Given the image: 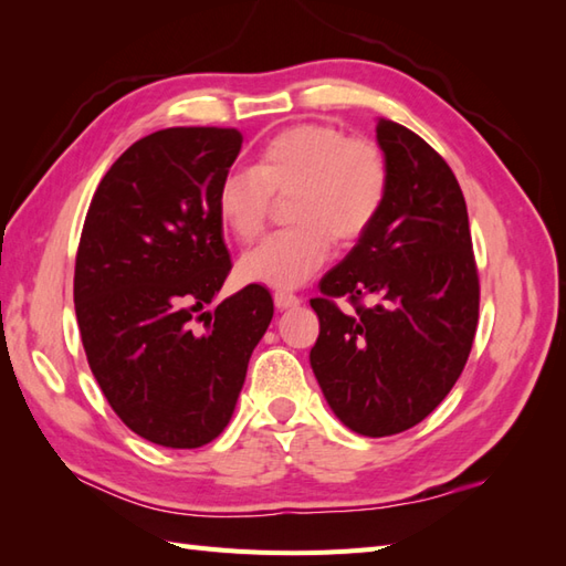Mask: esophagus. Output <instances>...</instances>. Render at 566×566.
Instances as JSON below:
<instances>
[{"instance_id": "esophagus-1", "label": "esophagus", "mask_w": 566, "mask_h": 566, "mask_svg": "<svg viewBox=\"0 0 566 566\" xmlns=\"http://www.w3.org/2000/svg\"><path fill=\"white\" fill-rule=\"evenodd\" d=\"M273 303H275V307L279 310H291V307H297L300 305V297L297 295H293V293H275L273 295Z\"/></svg>"}]
</instances>
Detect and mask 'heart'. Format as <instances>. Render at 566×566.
Wrapping results in <instances>:
<instances>
[{
  "label": "heart",
  "instance_id": "obj_1",
  "mask_svg": "<svg viewBox=\"0 0 566 566\" xmlns=\"http://www.w3.org/2000/svg\"><path fill=\"white\" fill-rule=\"evenodd\" d=\"M389 191V165L378 143L346 137L332 125L303 123L275 133L251 169L228 171L216 191V216L237 242H254L271 212V196L287 198L291 230L269 237L240 259L244 283L303 285L334 244H354L378 220Z\"/></svg>",
  "mask_w": 566,
  "mask_h": 566
}]
</instances>
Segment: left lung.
<instances>
[{
	"mask_svg": "<svg viewBox=\"0 0 566 566\" xmlns=\"http://www.w3.org/2000/svg\"><path fill=\"white\" fill-rule=\"evenodd\" d=\"M389 191L373 228L324 275L312 373L350 431L395 436L441 405L468 363L480 317L468 206L446 159L378 118ZM346 296L354 313H342Z\"/></svg>",
	"mask_w": 566,
	"mask_h": 566,
	"instance_id": "8db88e82",
	"label": "left lung"
}]
</instances>
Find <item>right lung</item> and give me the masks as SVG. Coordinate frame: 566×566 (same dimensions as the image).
I'll use <instances>...</instances> for the list:
<instances>
[{"label": "right lung", "instance_id": "obj_1", "mask_svg": "<svg viewBox=\"0 0 566 566\" xmlns=\"http://www.w3.org/2000/svg\"><path fill=\"white\" fill-rule=\"evenodd\" d=\"M242 149L234 128H167L113 161L86 212L74 312L94 378L130 431L200 448L230 423L273 300L232 269L218 184Z\"/></svg>", "mask_w": 566, "mask_h": 566}]
</instances>
